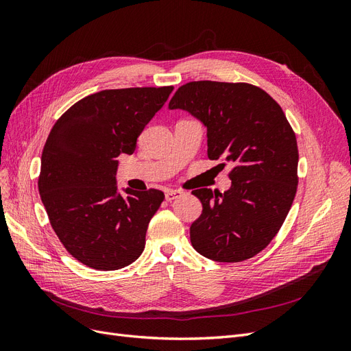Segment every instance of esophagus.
I'll return each instance as SVG.
<instances>
[{"mask_svg": "<svg viewBox=\"0 0 351 351\" xmlns=\"http://www.w3.org/2000/svg\"><path fill=\"white\" fill-rule=\"evenodd\" d=\"M180 195H182V192H180V190H167V192H165V199L168 202H171V200L177 199Z\"/></svg>", "mask_w": 351, "mask_h": 351, "instance_id": "obj_1", "label": "esophagus"}]
</instances>
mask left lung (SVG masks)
<instances>
[{"instance_id":"left-lung-1","label":"left lung","mask_w":351,"mask_h":351,"mask_svg":"<svg viewBox=\"0 0 351 351\" xmlns=\"http://www.w3.org/2000/svg\"><path fill=\"white\" fill-rule=\"evenodd\" d=\"M168 107L204 123L208 158L232 165L227 192H192L204 208L190 227L192 246L217 262L253 258L277 236L299 183L295 133L284 111L254 84L210 80L180 86Z\"/></svg>"}]
</instances>
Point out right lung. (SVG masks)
I'll list each match as a JSON object with an SVG mask.
<instances>
[{
	"instance_id": "right-lung-1",
	"label": "right lung",
	"mask_w": 351,
	"mask_h": 351,
	"mask_svg": "<svg viewBox=\"0 0 351 351\" xmlns=\"http://www.w3.org/2000/svg\"><path fill=\"white\" fill-rule=\"evenodd\" d=\"M173 86L92 93L62 114L45 142L39 195L62 246L98 271L127 267L145 249L146 230L164 193L117 192L121 154L132 155L145 125L162 108Z\"/></svg>"
}]
</instances>
